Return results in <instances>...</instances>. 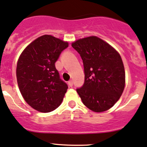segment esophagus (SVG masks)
<instances>
[{
    "label": "esophagus",
    "instance_id": "esophagus-1",
    "mask_svg": "<svg viewBox=\"0 0 147 147\" xmlns=\"http://www.w3.org/2000/svg\"><path fill=\"white\" fill-rule=\"evenodd\" d=\"M68 84H69V86H71H71H73V81H72V80H70V81L68 82Z\"/></svg>",
    "mask_w": 147,
    "mask_h": 147
}]
</instances>
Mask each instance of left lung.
Returning a JSON list of instances; mask_svg holds the SVG:
<instances>
[{
    "label": "left lung",
    "mask_w": 147,
    "mask_h": 147,
    "mask_svg": "<svg viewBox=\"0 0 147 147\" xmlns=\"http://www.w3.org/2000/svg\"><path fill=\"white\" fill-rule=\"evenodd\" d=\"M71 46L84 63V84L76 90L83 103L96 113L110 109L125 86V67L118 51L96 36L76 40Z\"/></svg>",
    "instance_id": "left-lung-1"
}]
</instances>
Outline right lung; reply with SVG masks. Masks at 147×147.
<instances>
[{
    "instance_id": "obj_1",
    "label": "right lung",
    "mask_w": 147,
    "mask_h": 147,
    "mask_svg": "<svg viewBox=\"0 0 147 147\" xmlns=\"http://www.w3.org/2000/svg\"><path fill=\"white\" fill-rule=\"evenodd\" d=\"M68 47V42L45 34L20 55L16 68L18 87L27 103L37 111L49 113L62 102L68 86L60 79L55 62Z\"/></svg>"
}]
</instances>
